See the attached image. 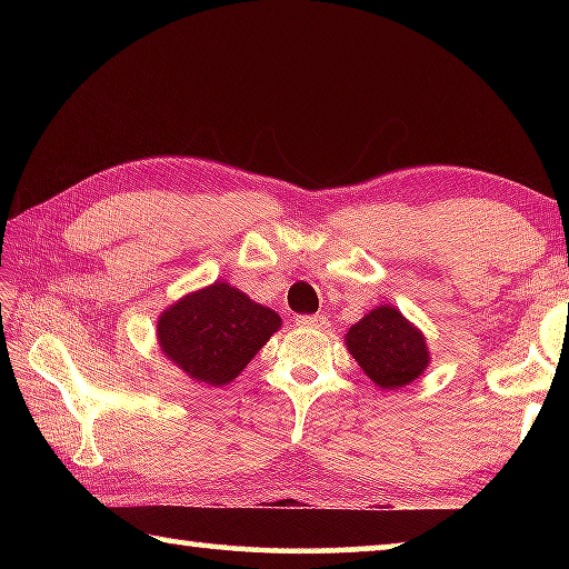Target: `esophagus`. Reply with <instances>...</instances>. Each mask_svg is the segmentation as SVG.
<instances>
[{"instance_id": "esophagus-1", "label": "esophagus", "mask_w": 569, "mask_h": 569, "mask_svg": "<svg viewBox=\"0 0 569 569\" xmlns=\"http://www.w3.org/2000/svg\"><path fill=\"white\" fill-rule=\"evenodd\" d=\"M296 323L298 326H308V329H326V323H329V319H326L323 313H308V316H296Z\"/></svg>"}]
</instances>
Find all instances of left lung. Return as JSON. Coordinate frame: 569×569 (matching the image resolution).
<instances>
[{"instance_id": "obj_1", "label": "left lung", "mask_w": 569, "mask_h": 569, "mask_svg": "<svg viewBox=\"0 0 569 569\" xmlns=\"http://www.w3.org/2000/svg\"><path fill=\"white\" fill-rule=\"evenodd\" d=\"M346 349L377 387L401 389L419 379L429 366L423 333L399 308L379 306L346 333Z\"/></svg>"}]
</instances>
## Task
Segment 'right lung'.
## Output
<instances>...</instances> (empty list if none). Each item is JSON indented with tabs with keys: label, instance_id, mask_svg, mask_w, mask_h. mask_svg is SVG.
Segmentation results:
<instances>
[{
	"label": "right lung",
	"instance_id": "1",
	"mask_svg": "<svg viewBox=\"0 0 569 569\" xmlns=\"http://www.w3.org/2000/svg\"><path fill=\"white\" fill-rule=\"evenodd\" d=\"M281 329V316L250 301L236 286L216 281L182 296L160 313V351L210 387H223L246 369L266 341Z\"/></svg>",
	"mask_w": 569,
	"mask_h": 569
}]
</instances>
